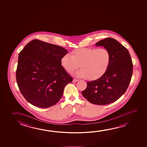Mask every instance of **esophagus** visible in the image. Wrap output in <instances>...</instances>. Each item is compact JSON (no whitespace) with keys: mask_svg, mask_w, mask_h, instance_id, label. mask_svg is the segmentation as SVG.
<instances>
[{"mask_svg":"<svg viewBox=\"0 0 147 147\" xmlns=\"http://www.w3.org/2000/svg\"><path fill=\"white\" fill-rule=\"evenodd\" d=\"M78 80H77V79H73V82H78Z\"/></svg>","mask_w":147,"mask_h":147,"instance_id":"esophagus-1","label":"esophagus"}]
</instances>
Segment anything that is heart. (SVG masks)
Instances as JSON below:
<instances>
[{
    "mask_svg": "<svg viewBox=\"0 0 147 147\" xmlns=\"http://www.w3.org/2000/svg\"><path fill=\"white\" fill-rule=\"evenodd\" d=\"M110 61V53L107 49L82 48L73 51L71 55L69 54L64 55L60 63L69 73H72L80 65L82 69L75 73V76L95 80L106 72Z\"/></svg>",
    "mask_w": 147,
    "mask_h": 147,
    "instance_id": "heart-1",
    "label": "heart"
}]
</instances>
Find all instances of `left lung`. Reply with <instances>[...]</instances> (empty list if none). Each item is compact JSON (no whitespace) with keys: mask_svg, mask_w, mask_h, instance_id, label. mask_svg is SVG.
<instances>
[{"mask_svg":"<svg viewBox=\"0 0 147 147\" xmlns=\"http://www.w3.org/2000/svg\"><path fill=\"white\" fill-rule=\"evenodd\" d=\"M95 46L108 50L110 63L101 77L87 82V88L82 93L92 104L105 105L117 100L125 93L132 76V61L127 49L115 39H104Z\"/></svg>","mask_w":147,"mask_h":147,"instance_id":"8db88e82","label":"left lung"}]
</instances>
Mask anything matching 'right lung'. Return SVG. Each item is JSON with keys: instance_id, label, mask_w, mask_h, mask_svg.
Returning a JSON list of instances; mask_svg holds the SVG:
<instances>
[{"instance_id": "add662e5", "label": "right lung", "mask_w": 147, "mask_h": 147, "mask_svg": "<svg viewBox=\"0 0 147 147\" xmlns=\"http://www.w3.org/2000/svg\"><path fill=\"white\" fill-rule=\"evenodd\" d=\"M67 53L60 46L37 39L30 41L20 52L16 81L29 103L46 108L60 100L65 86L73 80L60 63Z\"/></svg>"}]
</instances>
